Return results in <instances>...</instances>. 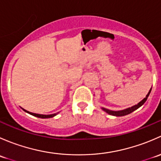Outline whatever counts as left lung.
I'll return each mask as SVG.
<instances>
[{
	"label": "left lung",
	"mask_w": 161,
	"mask_h": 161,
	"mask_svg": "<svg viewBox=\"0 0 161 161\" xmlns=\"http://www.w3.org/2000/svg\"><path fill=\"white\" fill-rule=\"evenodd\" d=\"M150 92H151V89H150V90L149 91V92H148V94H147V97H146L145 98L143 99V100H141V101L139 102V103H138V104L135 105V106L131 107V108H127V109L122 110V111H111V110H108V109H106V108H102V110H103V111H104L105 112H107V113H108V114L113 115V116L121 117V116H125V115L129 114H131V112L136 111V110H137L138 108H139L141 106H142V105L144 104V103H145V102L147 101V98H148L149 95H150Z\"/></svg>",
	"instance_id": "8db88e82"
}]
</instances>
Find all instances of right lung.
Returning a JSON list of instances; mask_svg holds the SVG:
<instances>
[{"instance_id": "add662e5", "label": "right lung", "mask_w": 161, "mask_h": 161, "mask_svg": "<svg viewBox=\"0 0 161 161\" xmlns=\"http://www.w3.org/2000/svg\"><path fill=\"white\" fill-rule=\"evenodd\" d=\"M24 110V109H23ZM25 112H27V113L33 115V116L35 117H37V118H53V117H54L55 115L57 114H35V113H32V112H30L28 111H25V110H24Z\"/></svg>"}]
</instances>
